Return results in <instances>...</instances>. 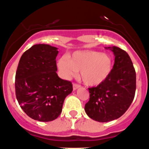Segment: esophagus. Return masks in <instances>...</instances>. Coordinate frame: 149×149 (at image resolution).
<instances>
[{"label": "esophagus", "mask_w": 149, "mask_h": 149, "mask_svg": "<svg viewBox=\"0 0 149 149\" xmlns=\"http://www.w3.org/2000/svg\"><path fill=\"white\" fill-rule=\"evenodd\" d=\"M81 87V86L79 85V84H73V90H77L78 88H79V87Z\"/></svg>", "instance_id": "34e87169"}]
</instances>
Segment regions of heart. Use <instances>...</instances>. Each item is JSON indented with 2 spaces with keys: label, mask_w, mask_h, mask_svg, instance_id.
Segmentation results:
<instances>
[{
  "label": "heart",
  "mask_w": 149,
  "mask_h": 149,
  "mask_svg": "<svg viewBox=\"0 0 149 149\" xmlns=\"http://www.w3.org/2000/svg\"><path fill=\"white\" fill-rule=\"evenodd\" d=\"M57 66L65 79H70L80 71L84 84L97 86L109 77L113 62L110 56L107 54L94 51H79L73 53L69 58L62 56L58 60Z\"/></svg>",
  "instance_id": "1"
}]
</instances>
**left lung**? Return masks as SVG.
<instances>
[{
	"mask_svg": "<svg viewBox=\"0 0 149 149\" xmlns=\"http://www.w3.org/2000/svg\"><path fill=\"white\" fill-rule=\"evenodd\" d=\"M115 55L112 73L103 83L88 88L90 100L84 110L93 120L109 122L126 112L134 98L136 73L129 54L118 47H108Z\"/></svg>",
	"mask_w": 149,
	"mask_h": 149,
	"instance_id": "1",
	"label": "left lung"
}]
</instances>
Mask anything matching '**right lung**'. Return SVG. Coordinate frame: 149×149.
Listing matches in <instances>:
<instances>
[{"label":"right lung","instance_id":"add662e5","mask_svg":"<svg viewBox=\"0 0 149 149\" xmlns=\"http://www.w3.org/2000/svg\"><path fill=\"white\" fill-rule=\"evenodd\" d=\"M58 48L37 44L23 53L16 76L15 93L25 113L34 120L48 122L57 118L65 98L73 91L70 81L58 76Z\"/></svg>","mask_w":149,"mask_h":149}]
</instances>
